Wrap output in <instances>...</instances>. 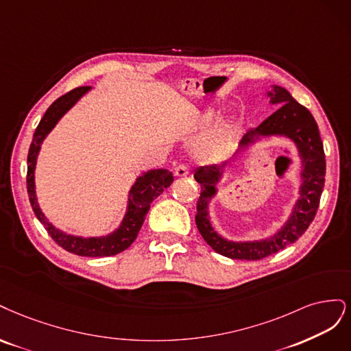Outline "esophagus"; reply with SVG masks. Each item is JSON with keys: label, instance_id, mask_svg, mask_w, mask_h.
Masks as SVG:
<instances>
[{"label": "esophagus", "instance_id": "esophagus-1", "mask_svg": "<svg viewBox=\"0 0 351 351\" xmlns=\"http://www.w3.org/2000/svg\"><path fill=\"white\" fill-rule=\"evenodd\" d=\"M175 176L176 178H186L189 175V169L186 165H179L175 167Z\"/></svg>", "mask_w": 351, "mask_h": 351}]
</instances>
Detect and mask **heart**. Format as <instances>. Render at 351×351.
Segmentation results:
<instances>
[{"label":"heart","instance_id":"obj_1","mask_svg":"<svg viewBox=\"0 0 351 351\" xmlns=\"http://www.w3.org/2000/svg\"><path fill=\"white\" fill-rule=\"evenodd\" d=\"M216 117H217V110L214 109L206 110L204 114H201L198 117L197 123L199 127H206L208 123H211ZM229 137H230V130L228 127L219 128L197 144V153L201 157H206V159H216V157H220L221 154H224L226 149H228Z\"/></svg>","mask_w":351,"mask_h":351}]
</instances>
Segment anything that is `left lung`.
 I'll list each match as a JSON object with an SVG mask.
<instances>
[{
    "mask_svg": "<svg viewBox=\"0 0 351 351\" xmlns=\"http://www.w3.org/2000/svg\"><path fill=\"white\" fill-rule=\"evenodd\" d=\"M271 87H273L271 92H267L269 104L280 105V108L256 128L245 132L237 153L261 138L274 137V135L286 137L296 144L302 160V185L299 188V198L287 221L274 234L261 241L234 242L226 239L213 228L208 204L213 197L217 194V184L220 182L224 166L228 163H223L221 166H201L194 173L195 180L201 185L195 214L197 228L214 251L232 259L256 261V259L273 255L295 243L312 223L316 210L319 207L324 189L325 154L318 125H316L311 112L293 99L285 87L276 84Z\"/></svg>",
    "mask_w": 351,
    "mask_h": 351,
    "instance_id": "obj_1",
    "label": "left lung"
}]
</instances>
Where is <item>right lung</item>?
Wrapping results in <instances>:
<instances>
[{"label": "right lung", "instance_id": "obj_1", "mask_svg": "<svg viewBox=\"0 0 351 351\" xmlns=\"http://www.w3.org/2000/svg\"><path fill=\"white\" fill-rule=\"evenodd\" d=\"M92 87H77L66 95L56 99L53 104L45 112L39 125L33 134V140L27 154V194L33 211L38 220L43 224V228L48 230L52 239L62 246L65 251L80 256H112L122 251H125L128 246L135 241L147 213L150 210V204L154 198L159 197L162 192L171 186L173 182V175L167 169H153V171L144 172L135 179L134 185L128 194V207L123 216L119 228L112 233L97 237H83L69 234L60 229H56L42 213L38 198H36V186H35V169L40 145L47 135L53 130V127L66 112H69L80 97H83Z\"/></svg>", "mask_w": 351, "mask_h": 351}]
</instances>
